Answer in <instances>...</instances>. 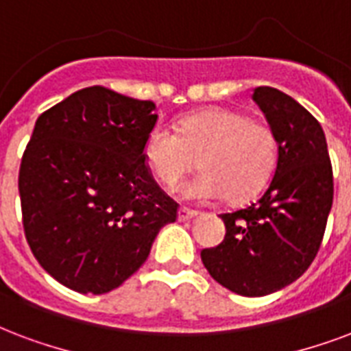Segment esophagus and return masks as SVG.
Masks as SVG:
<instances>
[{"label":"esophagus","mask_w":351,"mask_h":351,"mask_svg":"<svg viewBox=\"0 0 351 351\" xmlns=\"http://www.w3.org/2000/svg\"><path fill=\"white\" fill-rule=\"evenodd\" d=\"M196 215H197L196 210L186 209V207H179V210H178V218L181 220V222H185V220H191V218H194Z\"/></svg>","instance_id":"esophagus-1"}]
</instances>
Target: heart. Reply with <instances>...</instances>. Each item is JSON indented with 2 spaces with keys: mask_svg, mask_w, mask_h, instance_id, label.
<instances>
[{
  "mask_svg": "<svg viewBox=\"0 0 351 351\" xmlns=\"http://www.w3.org/2000/svg\"><path fill=\"white\" fill-rule=\"evenodd\" d=\"M144 159L159 183L172 189L197 165L202 172L179 186L194 202L254 197L278 165V136L241 110L207 107L179 118L176 133L157 123L144 141Z\"/></svg>",
  "mask_w": 351,
  "mask_h": 351,
  "instance_id": "1",
  "label": "heart"
}]
</instances>
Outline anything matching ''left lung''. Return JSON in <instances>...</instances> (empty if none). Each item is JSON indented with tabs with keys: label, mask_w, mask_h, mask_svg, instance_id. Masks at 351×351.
Segmentation results:
<instances>
[{
	"label": "left lung",
	"mask_w": 351,
	"mask_h": 351,
	"mask_svg": "<svg viewBox=\"0 0 351 351\" xmlns=\"http://www.w3.org/2000/svg\"><path fill=\"white\" fill-rule=\"evenodd\" d=\"M254 99L278 136V165L257 199L220 215L223 241L202 250L210 278L250 298L291 285L309 268L333 204V168L318 120L272 86H257Z\"/></svg>",
	"instance_id": "obj_1"
}]
</instances>
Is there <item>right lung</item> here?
Masks as SVG:
<instances>
[{"label":"right lung","instance_id":"add662e5","mask_svg":"<svg viewBox=\"0 0 351 351\" xmlns=\"http://www.w3.org/2000/svg\"><path fill=\"white\" fill-rule=\"evenodd\" d=\"M154 109L88 86L36 120L18 176L23 233L42 268L72 291L122 285L178 218L144 159Z\"/></svg>","mask_w":351,"mask_h":351}]
</instances>
